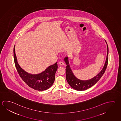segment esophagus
I'll return each instance as SVG.
<instances>
[{"label": "esophagus", "mask_w": 121, "mask_h": 121, "mask_svg": "<svg viewBox=\"0 0 121 121\" xmlns=\"http://www.w3.org/2000/svg\"><path fill=\"white\" fill-rule=\"evenodd\" d=\"M58 63H59L60 65H64V63L63 62L60 61Z\"/></svg>", "instance_id": "obj_1"}]
</instances>
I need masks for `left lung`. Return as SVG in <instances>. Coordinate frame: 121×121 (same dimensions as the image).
Segmentation results:
<instances>
[{"label":"left lung","instance_id":"left-lung-1","mask_svg":"<svg viewBox=\"0 0 121 121\" xmlns=\"http://www.w3.org/2000/svg\"><path fill=\"white\" fill-rule=\"evenodd\" d=\"M105 41L107 43L108 49L105 63L104 65L103 68L101 71V72L95 76L93 77L91 79L88 80H81L75 77L70 67L68 57H66L64 58V61L65 62L66 64L67 65L66 69V79L67 82L71 86L72 88L75 89V90L78 91L86 90L94 85L101 78L102 76L103 75L105 71L108 66V47L105 40Z\"/></svg>","mask_w":121,"mask_h":121}]
</instances>
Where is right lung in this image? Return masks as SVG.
<instances>
[{"label": "right lung", "instance_id": "right-lung-1", "mask_svg": "<svg viewBox=\"0 0 121 121\" xmlns=\"http://www.w3.org/2000/svg\"><path fill=\"white\" fill-rule=\"evenodd\" d=\"M13 48V58L16 68L23 81L28 86L35 90L43 91L52 85L55 79V73L57 69V62L49 66L42 73L32 74L27 73L20 67L18 63L15 50Z\"/></svg>", "mask_w": 121, "mask_h": 121}]
</instances>
